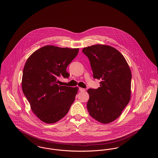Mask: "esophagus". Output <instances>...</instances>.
Returning <instances> with one entry per match:
<instances>
[{
	"label": "esophagus",
	"mask_w": 158,
	"mask_h": 158,
	"mask_svg": "<svg viewBox=\"0 0 158 158\" xmlns=\"http://www.w3.org/2000/svg\"><path fill=\"white\" fill-rule=\"evenodd\" d=\"M79 90L80 92H85L86 90L85 89L82 88H79Z\"/></svg>",
	"instance_id": "1"
}]
</instances>
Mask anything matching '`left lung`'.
<instances>
[{
  "mask_svg": "<svg viewBox=\"0 0 158 158\" xmlns=\"http://www.w3.org/2000/svg\"><path fill=\"white\" fill-rule=\"evenodd\" d=\"M94 79L100 87L89 89V114L102 123H109L120 116L131 99L132 74L126 59L113 47L95 44L85 48Z\"/></svg>",
  "mask_w": 158,
  "mask_h": 158,
  "instance_id": "1",
  "label": "left lung"
}]
</instances>
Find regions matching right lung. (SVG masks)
Instances as JSON below:
<instances>
[{
  "instance_id": "add662e5",
  "label": "right lung",
  "mask_w": 158,
  "mask_h": 158,
  "mask_svg": "<svg viewBox=\"0 0 158 158\" xmlns=\"http://www.w3.org/2000/svg\"><path fill=\"white\" fill-rule=\"evenodd\" d=\"M79 49L45 46L33 52L26 62L22 90L33 112L46 123H53L68 114L75 99L77 87L59 85V78H68L66 68Z\"/></svg>"
}]
</instances>
